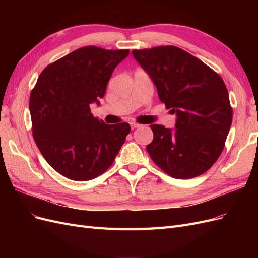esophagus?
Wrapping results in <instances>:
<instances>
[{"instance_id": "1", "label": "esophagus", "mask_w": 258, "mask_h": 258, "mask_svg": "<svg viewBox=\"0 0 258 258\" xmlns=\"http://www.w3.org/2000/svg\"><path fill=\"white\" fill-rule=\"evenodd\" d=\"M140 126H141V124H139V123H137V122H131V129H137V128H139Z\"/></svg>"}]
</instances>
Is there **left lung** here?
I'll return each instance as SVG.
<instances>
[{"label": "left lung", "instance_id": "8db88e82", "mask_svg": "<svg viewBox=\"0 0 258 258\" xmlns=\"http://www.w3.org/2000/svg\"><path fill=\"white\" fill-rule=\"evenodd\" d=\"M150 75L158 97L176 115L175 128L151 124L146 146L153 161L174 178H191L220 157L232 121L229 95L222 77L175 46L132 50Z\"/></svg>", "mask_w": 258, "mask_h": 258}]
</instances>
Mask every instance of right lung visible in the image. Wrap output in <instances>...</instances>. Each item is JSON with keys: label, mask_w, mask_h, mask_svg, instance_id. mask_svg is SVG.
Segmentation results:
<instances>
[{"label": "right lung", "mask_w": 258, "mask_h": 258, "mask_svg": "<svg viewBox=\"0 0 258 258\" xmlns=\"http://www.w3.org/2000/svg\"><path fill=\"white\" fill-rule=\"evenodd\" d=\"M128 49L96 46L76 49L46 67L31 91L34 141L50 167L73 181H89L111 167L130 124H106L93 117L114 69Z\"/></svg>", "instance_id": "obj_1"}]
</instances>
